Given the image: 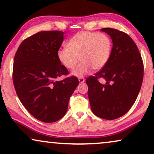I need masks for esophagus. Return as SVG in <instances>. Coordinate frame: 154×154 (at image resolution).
<instances>
[{
    "label": "esophagus",
    "mask_w": 154,
    "mask_h": 154,
    "mask_svg": "<svg viewBox=\"0 0 154 154\" xmlns=\"http://www.w3.org/2000/svg\"><path fill=\"white\" fill-rule=\"evenodd\" d=\"M85 79H84V78H79V83H83L84 82H85Z\"/></svg>",
    "instance_id": "esophagus-1"
}]
</instances>
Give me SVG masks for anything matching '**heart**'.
Listing matches in <instances>:
<instances>
[{
  "label": "heart",
  "instance_id": "1",
  "mask_svg": "<svg viewBox=\"0 0 154 154\" xmlns=\"http://www.w3.org/2000/svg\"><path fill=\"white\" fill-rule=\"evenodd\" d=\"M112 41L109 35L92 31H81L69 40L67 47L57 51V58L64 67L73 70L80 60L81 63L72 74L83 77L92 68L100 71L109 62Z\"/></svg>",
  "mask_w": 154,
  "mask_h": 154
}]
</instances>
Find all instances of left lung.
Segmentation results:
<instances>
[{
	"label": "left lung",
	"instance_id": "1",
	"mask_svg": "<svg viewBox=\"0 0 154 154\" xmlns=\"http://www.w3.org/2000/svg\"><path fill=\"white\" fill-rule=\"evenodd\" d=\"M101 31L112 40L110 59L104 68L85 81L92 113L113 120L125 115L135 102L142 87L144 65L135 43L128 34L111 28Z\"/></svg>",
	"mask_w": 154,
	"mask_h": 154
}]
</instances>
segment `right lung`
<instances>
[{
  "instance_id": "right-lung-1",
  "label": "right lung",
  "mask_w": 154,
  "mask_h": 154,
  "mask_svg": "<svg viewBox=\"0 0 154 154\" xmlns=\"http://www.w3.org/2000/svg\"><path fill=\"white\" fill-rule=\"evenodd\" d=\"M64 32L41 31L22 41L14 59L13 79L20 102L26 110L44 123H53L66 113L76 77L57 81L69 71L57 58Z\"/></svg>"
}]
</instances>
